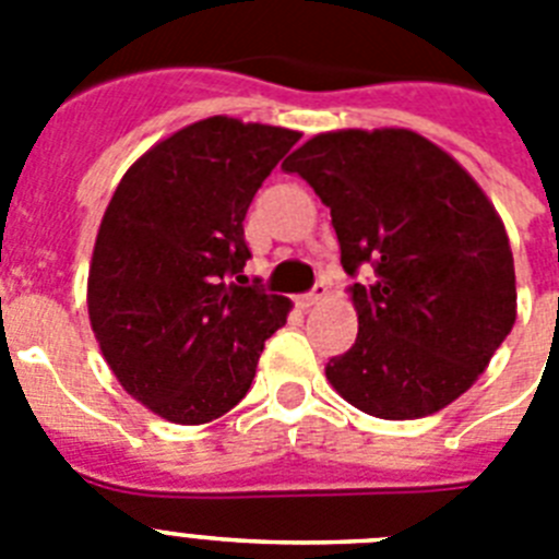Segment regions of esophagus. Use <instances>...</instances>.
Masks as SVG:
<instances>
[{"instance_id": "1", "label": "esophagus", "mask_w": 559, "mask_h": 559, "mask_svg": "<svg viewBox=\"0 0 559 559\" xmlns=\"http://www.w3.org/2000/svg\"><path fill=\"white\" fill-rule=\"evenodd\" d=\"M323 295H326V284H323V281H318L316 287L309 289V293L298 295V307H304V309L316 307L318 301H323Z\"/></svg>"}]
</instances>
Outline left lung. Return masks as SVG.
Returning a JSON list of instances; mask_svg holds the SVG:
<instances>
[{
  "instance_id": "obj_1",
  "label": "left lung",
  "mask_w": 559,
  "mask_h": 559,
  "mask_svg": "<svg viewBox=\"0 0 559 559\" xmlns=\"http://www.w3.org/2000/svg\"><path fill=\"white\" fill-rule=\"evenodd\" d=\"M330 207L358 307L326 378L352 406L412 420L461 397L518 316L509 236L475 178L412 130H337L287 162Z\"/></svg>"
}]
</instances>
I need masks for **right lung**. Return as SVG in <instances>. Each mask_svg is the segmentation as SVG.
I'll return each mask as SVG.
<instances>
[{
	"instance_id": "obj_1",
	"label": "right lung",
	"mask_w": 559,
	"mask_h": 559,
	"mask_svg": "<svg viewBox=\"0 0 559 559\" xmlns=\"http://www.w3.org/2000/svg\"><path fill=\"white\" fill-rule=\"evenodd\" d=\"M301 133L213 116L124 173L102 218L87 309L102 355L135 401L207 424L247 395L289 298L247 284L243 218Z\"/></svg>"
}]
</instances>
